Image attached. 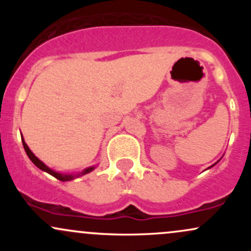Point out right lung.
I'll list each match as a JSON object with an SVG mask.
<instances>
[{"label": "right lung", "mask_w": 251, "mask_h": 251, "mask_svg": "<svg viewBox=\"0 0 251 251\" xmlns=\"http://www.w3.org/2000/svg\"><path fill=\"white\" fill-rule=\"evenodd\" d=\"M21 138H22V135H21ZM22 144H24V148H25V153H27L28 157H29V159H30L31 162H33L34 164H35V165L37 166V168H39L40 170H42V171L47 172V174L51 175V176H53V177H55L56 179H59V180H61V181H68V180H72V179H73L74 177H79V176L86 175V174H88V172L93 171V170H94V166H92V168H87V169H85V170H83L82 172H80V174H77L76 176H73V175H61V174H59V172H55V171H53V170H50V168H48V166H46L45 164H43V163L41 162V160L39 159V158L35 157V155H34L33 152H31L30 150H29V148H28V146H27V144L25 143L24 138H22Z\"/></svg>", "instance_id": "right-lung-1"}]
</instances>
